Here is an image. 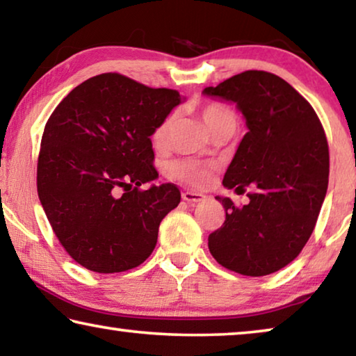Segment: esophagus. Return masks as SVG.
Masks as SVG:
<instances>
[{
	"mask_svg": "<svg viewBox=\"0 0 356 356\" xmlns=\"http://www.w3.org/2000/svg\"><path fill=\"white\" fill-rule=\"evenodd\" d=\"M206 196L203 193H198V192H184L182 193V200L187 201V203H200V201H203Z\"/></svg>",
	"mask_w": 356,
	"mask_h": 356,
	"instance_id": "1",
	"label": "esophagus"
}]
</instances>
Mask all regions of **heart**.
I'll return each instance as SVG.
<instances>
[{
  "mask_svg": "<svg viewBox=\"0 0 356 356\" xmlns=\"http://www.w3.org/2000/svg\"><path fill=\"white\" fill-rule=\"evenodd\" d=\"M200 116L211 134H216L217 131L224 129V127H235L236 129L238 118L235 111L227 107V105L217 102L206 104L204 107L200 108ZM172 124L174 116L168 115L166 118H163L155 126V129L152 132V144L156 150L161 152L169 145ZM168 174L169 177L179 180L182 184L192 185V187H204L211 179L212 166L208 163H201L196 160H177L169 164Z\"/></svg>",
  "mask_w": 356,
  "mask_h": 356,
  "instance_id": "obj_1",
  "label": "heart"
}]
</instances>
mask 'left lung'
I'll return each instance as SVG.
<instances>
[{
  "instance_id": "1",
  "label": "left lung",
  "mask_w": 356,
  "mask_h": 356,
  "mask_svg": "<svg viewBox=\"0 0 356 356\" xmlns=\"http://www.w3.org/2000/svg\"><path fill=\"white\" fill-rule=\"evenodd\" d=\"M211 97L235 102L248 132L224 176L227 188L249 203L220 198L225 222L208 246L222 267L264 277L299 256L315 229L330 179V148L315 110L273 73L248 70L216 88Z\"/></svg>"
}]
</instances>
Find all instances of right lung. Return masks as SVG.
Returning <instances> with one entry per match:
<instances>
[{
  "instance_id": "add662e5",
  "label": "right lung",
  "mask_w": 356,
  "mask_h": 356,
  "mask_svg": "<svg viewBox=\"0 0 356 356\" xmlns=\"http://www.w3.org/2000/svg\"><path fill=\"white\" fill-rule=\"evenodd\" d=\"M179 104L174 89L102 73L68 92L47 120L38 196L57 240L84 268L126 272L155 249L180 192L174 184L140 185L158 177L150 136Z\"/></svg>"
}]
</instances>
